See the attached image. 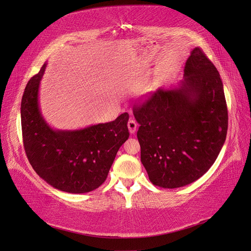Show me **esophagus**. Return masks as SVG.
I'll list each match as a JSON object with an SVG mask.
<instances>
[{
	"label": "esophagus",
	"mask_w": 251,
	"mask_h": 251,
	"mask_svg": "<svg viewBox=\"0 0 251 251\" xmlns=\"http://www.w3.org/2000/svg\"><path fill=\"white\" fill-rule=\"evenodd\" d=\"M137 121H136L135 119L131 118L130 120H128L127 123V127H128V131H130L131 134H134L136 132V130H137Z\"/></svg>",
	"instance_id": "34e87169"
}]
</instances>
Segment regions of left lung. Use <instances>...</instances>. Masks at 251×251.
Masks as SVG:
<instances>
[{
    "label": "left lung",
    "instance_id": "1",
    "mask_svg": "<svg viewBox=\"0 0 251 251\" xmlns=\"http://www.w3.org/2000/svg\"><path fill=\"white\" fill-rule=\"evenodd\" d=\"M141 162L156 186L193 183L214 164L226 139L228 113L215 65L195 48L177 87L158 89L133 108Z\"/></svg>",
    "mask_w": 251,
    "mask_h": 251
}]
</instances>
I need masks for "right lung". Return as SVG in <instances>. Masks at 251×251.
<instances>
[{
  "instance_id": "right-lung-1",
  "label": "right lung",
  "mask_w": 251,
  "mask_h": 251,
  "mask_svg": "<svg viewBox=\"0 0 251 251\" xmlns=\"http://www.w3.org/2000/svg\"><path fill=\"white\" fill-rule=\"evenodd\" d=\"M45 68L46 64L30 78L22 98V134L27 158L36 174L54 188L71 194L92 192L107 179L119 148L130 136L128 114L82 130H53L39 107Z\"/></svg>"
}]
</instances>
